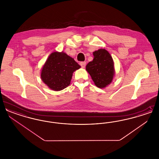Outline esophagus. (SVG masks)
Wrapping results in <instances>:
<instances>
[{
  "instance_id": "1",
  "label": "esophagus",
  "mask_w": 159,
  "mask_h": 159,
  "mask_svg": "<svg viewBox=\"0 0 159 159\" xmlns=\"http://www.w3.org/2000/svg\"><path fill=\"white\" fill-rule=\"evenodd\" d=\"M86 64V62H80V66H81L82 68H84V67H85Z\"/></svg>"
}]
</instances>
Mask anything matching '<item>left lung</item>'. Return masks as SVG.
<instances>
[{"label":"left lung","mask_w":159,"mask_h":159,"mask_svg":"<svg viewBox=\"0 0 159 159\" xmlns=\"http://www.w3.org/2000/svg\"><path fill=\"white\" fill-rule=\"evenodd\" d=\"M93 60L86 66L95 84L104 88L112 82L114 75V62L110 54L104 49H100L93 53Z\"/></svg>","instance_id":"obj_1"}]
</instances>
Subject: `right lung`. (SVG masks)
<instances>
[{"mask_svg":"<svg viewBox=\"0 0 159 159\" xmlns=\"http://www.w3.org/2000/svg\"><path fill=\"white\" fill-rule=\"evenodd\" d=\"M80 68L75 60L66 53L54 52L46 61L41 78L50 89L61 91L69 86L73 72Z\"/></svg>","mask_w":159,"mask_h":159,"instance_id":"add662e5","label":"right lung"}]
</instances>
